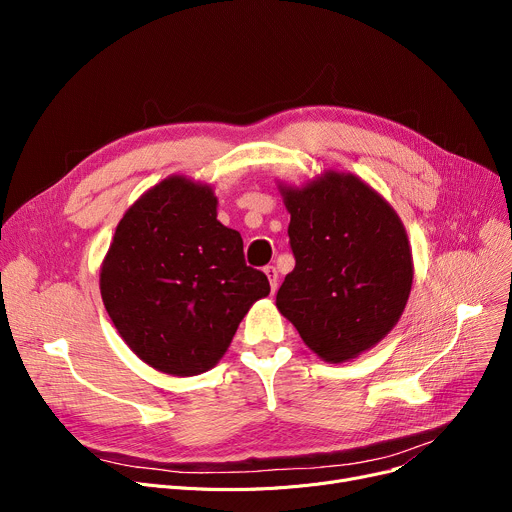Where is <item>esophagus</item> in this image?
Here are the masks:
<instances>
[{
	"label": "esophagus",
	"instance_id": "1",
	"mask_svg": "<svg viewBox=\"0 0 512 512\" xmlns=\"http://www.w3.org/2000/svg\"><path fill=\"white\" fill-rule=\"evenodd\" d=\"M263 272H265L267 280H270L272 292H276V290H278V270H276L274 265H265V267H263Z\"/></svg>",
	"mask_w": 512,
	"mask_h": 512
}]
</instances>
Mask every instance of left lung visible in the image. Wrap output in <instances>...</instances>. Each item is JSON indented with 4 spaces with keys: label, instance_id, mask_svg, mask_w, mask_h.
Masks as SVG:
<instances>
[{
    "label": "left lung",
    "instance_id": "obj_1",
    "mask_svg": "<svg viewBox=\"0 0 512 512\" xmlns=\"http://www.w3.org/2000/svg\"><path fill=\"white\" fill-rule=\"evenodd\" d=\"M294 270L276 305L315 355L355 359L405 311L413 259L394 209L353 174L326 172L305 188L282 186Z\"/></svg>",
    "mask_w": 512,
    "mask_h": 512
}]
</instances>
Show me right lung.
<instances>
[{
  "instance_id": "1",
  "label": "right lung",
  "mask_w": 512,
  "mask_h": 512,
  "mask_svg": "<svg viewBox=\"0 0 512 512\" xmlns=\"http://www.w3.org/2000/svg\"><path fill=\"white\" fill-rule=\"evenodd\" d=\"M209 186L172 176L120 220L101 299L130 351L157 371L199 375L222 359L249 307L270 294Z\"/></svg>"
}]
</instances>
